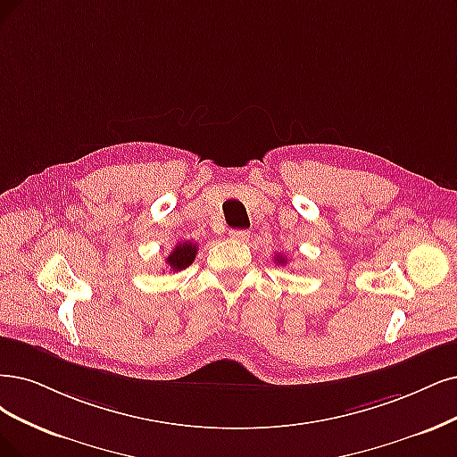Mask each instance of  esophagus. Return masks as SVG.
I'll list each match as a JSON object with an SVG mask.
<instances>
[{
  "mask_svg": "<svg viewBox=\"0 0 457 457\" xmlns=\"http://www.w3.org/2000/svg\"><path fill=\"white\" fill-rule=\"evenodd\" d=\"M229 237L231 239H235V241H248V237H250V231L248 229H231L229 231Z\"/></svg>",
  "mask_w": 457,
  "mask_h": 457,
  "instance_id": "1",
  "label": "esophagus"
}]
</instances>
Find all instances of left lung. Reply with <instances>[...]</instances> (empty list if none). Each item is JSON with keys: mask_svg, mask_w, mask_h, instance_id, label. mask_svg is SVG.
Segmentation results:
<instances>
[{"mask_svg": "<svg viewBox=\"0 0 457 457\" xmlns=\"http://www.w3.org/2000/svg\"><path fill=\"white\" fill-rule=\"evenodd\" d=\"M275 260H277L278 263H286V258H282L280 254H278V256H275Z\"/></svg>", "mask_w": 457, "mask_h": 457, "instance_id": "left-lung-1", "label": "left lung"}]
</instances>
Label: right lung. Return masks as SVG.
Wrapping results in <instances>:
<instances>
[{
	"label": "right lung",
	"mask_w": 457,
	"mask_h": 457,
	"mask_svg": "<svg viewBox=\"0 0 457 457\" xmlns=\"http://www.w3.org/2000/svg\"><path fill=\"white\" fill-rule=\"evenodd\" d=\"M195 254H197V245L190 243V241H184V243H179L171 250V254L167 256L165 263L169 265V269H171L173 273H177V271H182V269H186L188 265H192V262L195 260Z\"/></svg>",
	"instance_id": "obj_1"
}]
</instances>
